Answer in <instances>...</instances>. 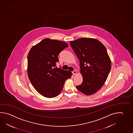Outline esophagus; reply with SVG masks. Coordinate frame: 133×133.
<instances>
[{"label":"esophagus","mask_w":133,"mask_h":133,"mask_svg":"<svg viewBox=\"0 0 133 133\" xmlns=\"http://www.w3.org/2000/svg\"><path fill=\"white\" fill-rule=\"evenodd\" d=\"M72 73L73 75H76V70H74L73 72H72Z\"/></svg>","instance_id":"1"}]
</instances>
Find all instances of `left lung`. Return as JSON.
Listing matches in <instances>:
<instances>
[{
    "label": "left lung",
    "instance_id": "obj_1",
    "mask_svg": "<svg viewBox=\"0 0 133 133\" xmlns=\"http://www.w3.org/2000/svg\"><path fill=\"white\" fill-rule=\"evenodd\" d=\"M70 43L79 60L83 76V81L76 88L86 95L93 94L102 88L111 70L107 50L99 41L93 38H81Z\"/></svg>",
    "mask_w": 133,
    "mask_h": 133
}]
</instances>
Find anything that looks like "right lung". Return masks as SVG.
<instances>
[{
	"mask_svg": "<svg viewBox=\"0 0 133 133\" xmlns=\"http://www.w3.org/2000/svg\"><path fill=\"white\" fill-rule=\"evenodd\" d=\"M68 46L65 42L45 38L29 52L28 77L35 89L43 96L47 98L57 96L65 80L71 77L70 71L56 68L57 63L59 62L58 55Z\"/></svg>",
	"mask_w": 133,
	"mask_h": 133,
	"instance_id": "right-lung-1",
	"label": "right lung"
}]
</instances>
